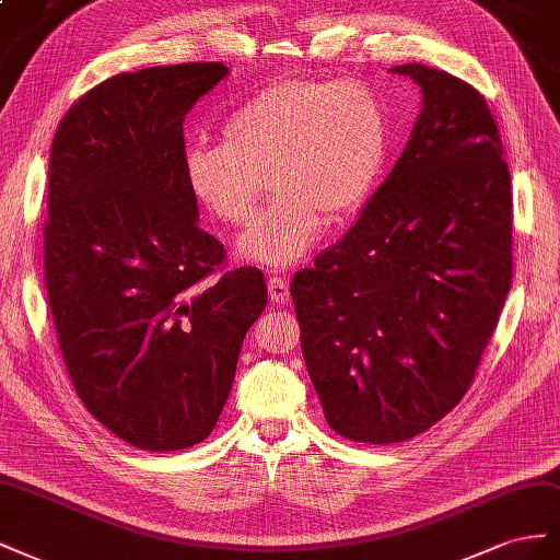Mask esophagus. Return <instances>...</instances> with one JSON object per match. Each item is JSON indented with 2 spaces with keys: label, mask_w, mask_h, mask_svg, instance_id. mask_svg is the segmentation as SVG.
<instances>
[{
  "label": "esophagus",
  "mask_w": 560,
  "mask_h": 560,
  "mask_svg": "<svg viewBox=\"0 0 560 560\" xmlns=\"http://www.w3.org/2000/svg\"><path fill=\"white\" fill-rule=\"evenodd\" d=\"M267 289H269V295L275 305H283V302H289V281H285L283 277H269Z\"/></svg>",
  "instance_id": "1"
}]
</instances>
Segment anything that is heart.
Listing matches in <instances>:
<instances>
[{"mask_svg": "<svg viewBox=\"0 0 560 560\" xmlns=\"http://www.w3.org/2000/svg\"><path fill=\"white\" fill-rule=\"evenodd\" d=\"M389 109L361 79L289 77L255 91L222 121V142L185 150L187 187L232 228L253 218L265 178L277 189L238 242L250 262L289 267L369 201L389 154Z\"/></svg>", "mask_w": 560, "mask_h": 560, "instance_id": "obj_1", "label": "heart"}]
</instances>
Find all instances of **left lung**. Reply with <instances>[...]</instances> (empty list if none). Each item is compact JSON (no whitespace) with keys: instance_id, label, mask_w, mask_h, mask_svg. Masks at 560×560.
I'll list each match as a JSON object with an SVG mask.
<instances>
[{"instance_id":"obj_1","label":"left lung","mask_w":560,"mask_h":560,"mask_svg":"<svg viewBox=\"0 0 560 560\" xmlns=\"http://www.w3.org/2000/svg\"><path fill=\"white\" fill-rule=\"evenodd\" d=\"M422 89L404 154L359 220L293 277L300 347L326 422L401 443L471 387L511 289V175L486 98L408 62Z\"/></svg>"}]
</instances>
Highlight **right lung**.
Segmentation results:
<instances>
[{"label":"right lung","instance_id":"1","mask_svg":"<svg viewBox=\"0 0 560 560\" xmlns=\"http://www.w3.org/2000/svg\"><path fill=\"white\" fill-rule=\"evenodd\" d=\"M222 77V62L109 77L51 145L44 279L62 361L93 418L140 451L211 434L267 305L262 271L225 269L185 180V115Z\"/></svg>","mask_w":560,"mask_h":560}]
</instances>
